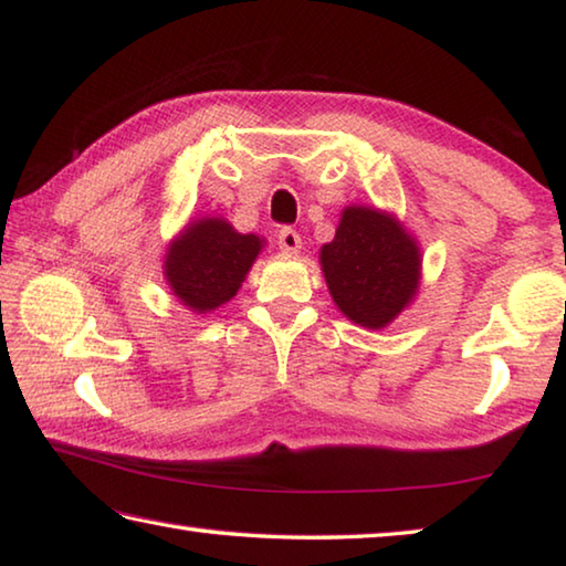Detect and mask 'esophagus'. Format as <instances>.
Returning <instances> with one entry per match:
<instances>
[{
	"label": "esophagus",
	"instance_id": "esophagus-1",
	"mask_svg": "<svg viewBox=\"0 0 566 566\" xmlns=\"http://www.w3.org/2000/svg\"><path fill=\"white\" fill-rule=\"evenodd\" d=\"M277 245H281L283 253H298L301 250V234L295 232L293 228H281V232H277Z\"/></svg>",
	"mask_w": 566,
	"mask_h": 566
}]
</instances>
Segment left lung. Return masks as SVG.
<instances>
[{
	"label": "left lung",
	"mask_w": 566,
	"mask_h": 566,
	"mask_svg": "<svg viewBox=\"0 0 566 566\" xmlns=\"http://www.w3.org/2000/svg\"><path fill=\"white\" fill-rule=\"evenodd\" d=\"M321 265L344 316L354 324L381 328L412 301L420 250L389 214L349 207L336 238L321 248Z\"/></svg>",
	"instance_id": "1"
}]
</instances>
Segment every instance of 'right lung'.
Returning <instances> with one entry per match:
<instances>
[{"mask_svg":"<svg viewBox=\"0 0 566 566\" xmlns=\"http://www.w3.org/2000/svg\"><path fill=\"white\" fill-rule=\"evenodd\" d=\"M263 240L240 234L224 220L189 224L167 255V281L181 303L195 311H212L238 293L242 277L258 258Z\"/></svg>","mask_w":566,"mask_h":566,"instance_id":"right-lung-1","label":"right lung"}]
</instances>
